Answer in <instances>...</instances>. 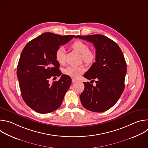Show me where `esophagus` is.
I'll list each match as a JSON object with an SVG mask.
<instances>
[{"label":"esophagus","mask_w":148,"mask_h":148,"mask_svg":"<svg viewBox=\"0 0 148 148\" xmlns=\"http://www.w3.org/2000/svg\"><path fill=\"white\" fill-rule=\"evenodd\" d=\"M77 82V79H74V78H72V82Z\"/></svg>","instance_id":"1"}]
</instances>
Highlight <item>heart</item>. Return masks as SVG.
Here are the masks:
<instances>
[{
  "instance_id": "1",
  "label": "heart",
  "mask_w": 148,
  "mask_h": 148,
  "mask_svg": "<svg viewBox=\"0 0 148 148\" xmlns=\"http://www.w3.org/2000/svg\"><path fill=\"white\" fill-rule=\"evenodd\" d=\"M72 49L81 54V58L88 64H91L95 60V54L90 50L89 46L85 42L81 40H76L71 45ZM65 49L64 47H58L55 53L56 60L59 64H63L65 62ZM86 69L84 66H69L63 70V73L73 78H78L81 74L85 71Z\"/></svg>"
}]
</instances>
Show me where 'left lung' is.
I'll use <instances>...</instances> for the list:
<instances>
[{
  "instance_id": "1",
  "label": "left lung",
  "mask_w": 148,
  "mask_h": 148,
  "mask_svg": "<svg viewBox=\"0 0 148 148\" xmlns=\"http://www.w3.org/2000/svg\"><path fill=\"white\" fill-rule=\"evenodd\" d=\"M92 43L96 49L95 62L84 75L96 82H84L79 98L82 106L96 112L106 111L118 101L125 88L126 64L122 51L115 41L101 34L77 36Z\"/></svg>"
}]
</instances>
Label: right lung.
<instances>
[{"mask_svg": "<svg viewBox=\"0 0 148 148\" xmlns=\"http://www.w3.org/2000/svg\"><path fill=\"white\" fill-rule=\"evenodd\" d=\"M74 37L45 33L29 41L21 53L17 67L21 94L36 112L50 113L61 105L71 86L70 77L63 74L52 84L49 81L61 74L60 64L55 58L57 49Z\"/></svg>", "mask_w": 148, "mask_h": 148, "instance_id": "right-lung-1", "label": "right lung"}]
</instances>
